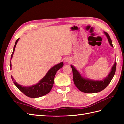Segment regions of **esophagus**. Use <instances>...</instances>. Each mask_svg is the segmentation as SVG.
<instances>
[{
  "mask_svg": "<svg viewBox=\"0 0 124 124\" xmlns=\"http://www.w3.org/2000/svg\"><path fill=\"white\" fill-rule=\"evenodd\" d=\"M66 62L69 63V62H70V59H66Z\"/></svg>",
  "mask_w": 124,
  "mask_h": 124,
  "instance_id": "34e87169",
  "label": "esophagus"
}]
</instances>
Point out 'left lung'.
Instances as JSON below:
<instances>
[{"instance_id": "1", "label": "left lung", "mask_w": 124, "mask_h": 124, "mask_svg": "<svg viewBox=\"0 0 124 124\" xmlns=\"http://www.w3.org/2000/svg\"><path fill=\"white\" fill-rule=\"evenodd\" d=\"M104 33L106 36L110 46L114 47L109 35L106 32H104ZM71 67L72 68V74H73L74 83L77 88L80 91L84 93H96L104 89L109 85L111 80H112L116 71V60H115L113 66L111 68L109 74L104 79L101 80H95L84 78L81 76L79 72L75 68L74 66L71 65Z\"/></svg>"}]
</instances>
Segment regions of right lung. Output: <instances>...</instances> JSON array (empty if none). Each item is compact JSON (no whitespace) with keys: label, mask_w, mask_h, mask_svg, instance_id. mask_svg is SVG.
I'll list each match as a JSON object with an SVG mask.
<instances>
[{"label":"right lung","mask_w":124,"mask_h":124,"mask_svg":"<svg viewBox=\"0 0 124 124\" xmlns=\"http://www.w3.org/2000/svg\"><path fill=\"white\" fill-rule=\"evenodd\" d=\"M19 38L16 40L15 45H14L13 52L12 53L10 59V67L11 69V60L13 58L14 53L16 48V45L18 41ZM64 66V63L62 62H60L59 64H57L53 67L51 68L47 73L45 75V76L42 78V79L39 81V82L34 85L31 86L23 87L22 85L18 84L16 81L14 80L13 77L11 75V79L13 80L14 84L18 88L21 92L23 93L26 96H28L31 98H38L43 96L49 93L52 89L53 84L54 83V78L56 75L57 71H58L60 68H61Z\"/></svg>","instance_id":"right-lung-1"}]
</instances>
